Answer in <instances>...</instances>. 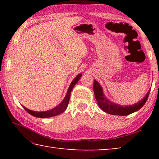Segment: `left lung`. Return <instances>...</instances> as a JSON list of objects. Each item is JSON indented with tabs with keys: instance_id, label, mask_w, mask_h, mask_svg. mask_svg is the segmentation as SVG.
Here are the masks:
<instances>
[{
	"instance_id": "left-lung-1",
	"label": "left lung",
	"mask_w": 159,
	"mask_h": 159,
	"mask_svg": "<svg viewBox=\"0 0 159 159\" xmlns=\"http://www.w3.org/2000/svg\"><path fill=\"white\" fill-rule=\"evenodd\" d=\"M93 90L95 99L101 109L107 113V114L118 116H127L140 109L144 105V104L146 103L150 93V90H149L146 96L141 101H139L138 103L134 104L133 105L123 107L108 100L105 98V96L104 95L101 85L95 80H94L93 83Z\"/></svg>"
}]
</instances>
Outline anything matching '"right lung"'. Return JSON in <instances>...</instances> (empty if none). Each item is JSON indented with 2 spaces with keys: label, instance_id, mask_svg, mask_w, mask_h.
Masks as SVG:
<instances>
[{
  "label": "right lung",
  "instance_id": "1",
  "mask_svg": "<svg viewBox=\"0 0 159 159\" xmlns=\"http://www.w3.org/2000/svg\"><path fill=\"white\" fill-rule=\"evenodd\" d=\"M82 76L81 74H79L78 76L75 78L74 80L71 82V85H70L68 91H67L66 95L65 97V98L64 99V100L61 102V103L57 105L55 108L50 110V111H42V112H38V111H31V110H29L28 109H26V107L22 106L24 107L26 111H27L29 114H31L33 116L35 117H38V118H49V117H52L55 116H57L61 114V113L64 112L67 108V106H68V104L69 102V99H70V95H71V92L73 88L74 87V85L76 84L79 81L80 76Z\"/></svg>",
  "mask_w": 159,
  "mask_h": 159
}]
</instances>
